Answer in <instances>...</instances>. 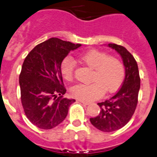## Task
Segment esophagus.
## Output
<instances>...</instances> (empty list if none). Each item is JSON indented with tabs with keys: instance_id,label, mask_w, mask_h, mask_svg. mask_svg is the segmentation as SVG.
I'll list each match as a JSON object with an SVG mask.
<instances>
[{
	"instance_id": "obj_1",
	"label": "esophagus",
	"mask_w": 157,
	"mask_h": 157,
	"mask_svg": "<svg viewBox=\"0 0 157 157\" xmlns=\"http://www.w3.org/2000/svg\"><path fill=\"white\" fill-rule=\"evenodd\" d=\"M78 101H79L80 102H82V104H84V105H89V104H90V102H89V101H82V100H78Z\"/></svg>"
}]
</instances>
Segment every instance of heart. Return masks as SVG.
<instances>
[{
  "instance_id": "1",
  "label": "heart",
  "mask_w": 157,
  "mask_h": 157,
  "mask_svg": "<svg viewBox=\"0 0 157 157\" xmlns=\"http://www.w3.org/2000/svg\"><path fill=\"white\" fill-rule=\"evenodd\" d=\"M80 60L93 69L92 82L78 84L72 87L71 94L74 98L86 101H90L101 98L104 92H113L123 82L124 67L122 62L115 56H108L105 52L91 50L80 56ZM75 63L67 57L63 61L61 73L65 79L74 78Z\"/></svg>"
}]
</instances>
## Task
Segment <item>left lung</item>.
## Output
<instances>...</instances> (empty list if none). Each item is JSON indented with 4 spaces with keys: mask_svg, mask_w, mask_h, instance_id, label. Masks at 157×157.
Wrapping results in <instances>:
<instances>
[{
    "mask_svg": "<svg viewBox=\"0 0 157 157\" xmlns=\"http://www.w3.org/2000/svg\"><path fill=\"white\" fill-rule=\"evenodd\" d=\"M122 58L125 68V76L118 91L105 101L98 103L101 111L97 117L90 119L95 128L103 132L120 129L129 121L137 105L140 86L138 66L134 57L124 47L109 44Z\"/></svg>",
    "mask_w": 157,
    "mask_h": 157,
    "instance_id": "obj_1",
    "label": "left lung"
}]
</instances>
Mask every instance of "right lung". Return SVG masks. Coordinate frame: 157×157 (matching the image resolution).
<instances>
[{
	"instance_id": "1",
	"label": "right lung",
	"mask_w": 157,
	"mask_h": 157,
	"mask_svg": "<svg viewBox=\"0 0 157 157\" xmlns=\"http://www.w3.org/2000/svg\"><path fill=\"white\" fill-rule=\"evenodd\" d=\"M58 38H51L31 51L19 77L21 103L31 122L42 129L55 128L66 118L75 99L63 98L61 63L71 51L79 48Z\"/></svg>"
}]
</instances>
